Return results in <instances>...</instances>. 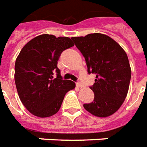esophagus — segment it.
<instances>
[{
    "label": "esophagus",
    "mask_w": 147,
    "mask_h": 147,
    "mask_svg": "<svg viewBox=\"0 0 147 147\" xmlns=\"http://www.w3.org/2000/svg\"><path fill=\"white\" fill-rule=\"evenodd\" d=\"M76 85L78 86V87H79V88H82L83 87V85H82V82H78L77 83H76Z\"/></svg>",
    "instance_id": "obj_1"
}]
</instances>
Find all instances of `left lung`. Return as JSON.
Here are the masks:
<instances>
[{"instance_id":"8db88e82","label":"left lung","mask_w":147,"mask_h":147,"mask_svg":"<svg viewBox=\"0 0 147 147\" xmlns=\"http://www.w3.org/2000/svg\"><path fill=\"white\" fill-rule=\"evenodd\" d=\"M71 39L85 58L88 74H96L95 83L89 87L94 99L84 104V108L98 117L112 115L128 92L131 71L127 55L115 40L104 34H88Z\"/></svg>"}]
</instances>
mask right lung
I'll return each instance as SVG.
<instances>
[{"label":"right lung","instance_id":"right-lung-1","mask_svg":"<svg viewBox=\"0 0 147 147\" xmlns=\"http://www.w3.org/2000/svg\"><path fill=\"white\" fill-rule=\"evenodd\" d=\"M73 46L68 37L44 34L32 38L20 52L15 63L16 86L23 105L34 115H55L65 93L75 87L74 82L62 79L57 66L62 51Z\"/></svg>","mask_w":147,"mask_h":147}]
</instances>
